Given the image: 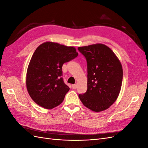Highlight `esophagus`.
I'll list each match as a JSON object with an SVG mask.
<instances>
[{
	"label": "esophagus",
	"mask_w": 148,
	"mask_h": 148,
	"mask_svg": "<svg viewBox=\"0 0 148 148\" xmlns=\"http://www.w3.org/2000/svg\"><path fill=\"white\" fill-rule=\"evenodd\" d=\"M72 86V88H73V89H75L76 88H77V84H73L72 86Z\"/></svg>",
	"instance_id": "34e87169"
}]
</instances>
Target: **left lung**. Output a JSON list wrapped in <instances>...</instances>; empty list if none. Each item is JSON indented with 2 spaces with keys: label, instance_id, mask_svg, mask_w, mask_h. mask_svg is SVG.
<instances>
[{
  "label": "left lung",
  "instance_id": "1",
  "mask_svg": "<svg viewBox=\"0 0 148 148\" xmlns=\"http://www.w3.org/2000/svg\"><path fill=\"white\" fill-rule=\"evenodd\" d=\"M86 57L88 89L79 95L83 104L94 112L109 109L117 100L122 87L123 69L114 52L103 44L79 47Z\"/></svg>",
  "mask_w": 148,
  "mask_h": 148
}]
</instances>
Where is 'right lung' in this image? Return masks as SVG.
<instances>
[{"label": "right lung", "instance_id": "add662e5", "mask_svg": "<svg viewBox=\"0 0 148 148\" xmlns=\"http://www.w3.org/2000/svg\"><path fill=\"white\" fill-rule=\"evenodd\" d=\"M76 48L45 42L36 49L26 72V88L38 105L51 109L63 102L69 91L62 76V65L77 57Z\"/></svg>", "mask_w": 148, "mask_h": 148}]
</instances>
